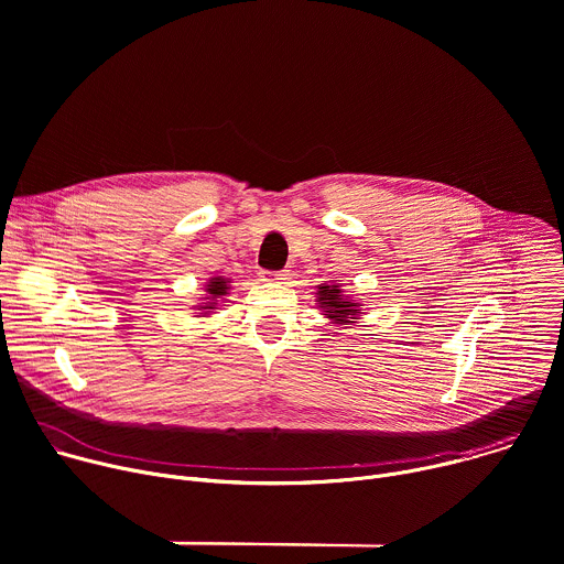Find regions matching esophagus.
I'll list each match as a JSON object with an SVG mask.
<instances>
[{"label": "esophagus", "mask_w": 564, "mask_h": 564, "mask_svg": "<svg viewBox=\"0 0 564 564\" xmlns=\"http://www.w3.org/2000/svg\"><path fill=\"white\" fill-rule=\"evenodd\" d=\"M288 276H290L288 270H281V272L263 270V272H261V281H276V283H283V281H288Z\"/></svg>", "instance_id": "1"}]
</instances>
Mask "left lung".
Listing matches in <instances>:
<instances>
[{"label": "left lung", "mask_w": 564, "mask_h": 564, "mask_svg": "<svg viewBox=\"0 0 564 564\" xmlns=\"http://www.w3.org/2000/svg\"><path fill=\"white\" fill-rule=\"evenodd\" d=\"M316 301H318V307L326 312V316L330 321H335V324H341V326H350L355 324L352 318H357V314H361L357 307L359 303H355L350 296L344 294L341 285L339 283H324L318 285L316 290Z\"/></svg>", "instance_id": "8db88e82"}]
</instances>
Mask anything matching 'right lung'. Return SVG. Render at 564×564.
Wrapping results in <instances>:
<instances>
[{
    "label": "right lung",
    "mask_w": 564,
    "mask_h": 564,
    "mask_svg": "<svg viewBox=\"0 0 564 564\" xmlns=\"http://www.w3.org/2000/svg\"><path fill=\"white\" fill-rule=\"evenodd\" d=\"M227 290H229V279H223V276L209 279L207 285H205V292H207L205 301H207V303H200V305H198V310H203L200 314H209L212 310H216L218 301L227 294Z\"/></svg>",
    "instance_id": "right-lung-1"
}]
</instances>
